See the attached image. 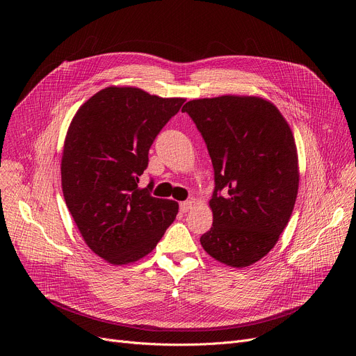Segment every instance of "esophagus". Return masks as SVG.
Instances as JSON below:
<instances>
[{
    "label": "esophagus",
    "mask_w": 356,
    "mask_h": 356,
    "mask_svg": "<svg viewBox=\"0 0 356 356\" xmlns=\"http://www.w3.org/2000/svg\"><path fill=\"white\" fill-rule=\"evenodd\" d=\"M191 206H193V201L191 200L183 201V202H180V211L181 213H187L191 209Z\"/></svg>",
    "instance_id": "1"
}]
</instances>
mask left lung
<instances>
[{
	"instance_id": "left-lung-1",
	"label": "left lung",
	"mask_w": 356,
	"mask_h": 356,
	"mask_svg": "<svg viewBox=\"0 0 356 356\" xmlns=\"http://www.w3.org/2000/svg\"><path fill=\"white\" fill-rule=\"evenodd\" d=\"M181 111L204 138L214 168L213 227L201 246L227 266H250L276 245L294 209L293 132L270 101L255 95L191 99Z\"/></svg>"
}]
</instances>
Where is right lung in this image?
Returning <instances> with one entry per match:
<instances>
[{
  "mask_svg": "<svg viewBox=\"0 0 356 356\" xmlns=\"http://www.w3.org/2000/svg\"><path fill=\"white\" fill-rule=\"evenodd\" d=\"M184 101L111 86L70 122L60 166L65 201L87 246L108 264L146 257L179 213L176 201L152 197L138 183L149 147Z\"/></svg>",
  "mask_w": 356,
  "mask_h": 356,
  "instance_id": "obj_1",
  "label": "right lung"
}]
</instances>
